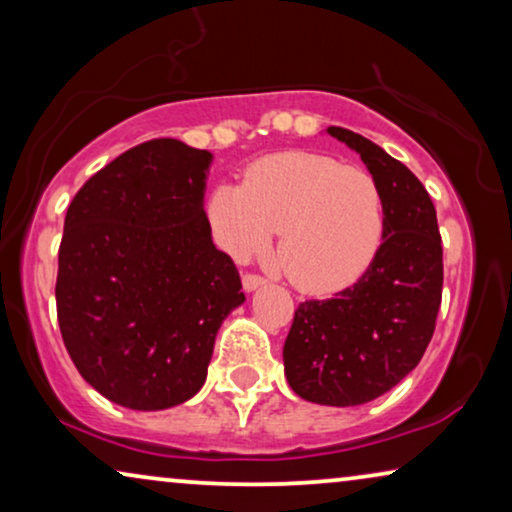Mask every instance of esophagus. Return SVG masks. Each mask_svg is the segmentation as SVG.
Listing matches in <instances>:
<instances>
[{
	"instance_id": "34e87169",
	"label": "esophagus",
	"mask_w": 512,
	"mask_h": 512,
	"mask_svg": "<svg viewBox=\"0 0 512 512\" xmlns=\"http://www.w3.org/2000/svg\"><path fill=\"white\" fill-rule=\"evenodd\" d=\"M242 284L247 291H254V289H258V286L265 284V277L258 275V272H247V275L242 277Z\"/></svg>"
}]
</instances>
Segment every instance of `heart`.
<instances>
[{
    "label": "heart",
    "mask_w": 512,
    "mask_h": 512,
    "mask_svg": "<svg viewBox=\"0 0 512 512\" xmlns=\"http://www.w3.org/2000/svg\"><path fill=\"white\" fill-rule=\"evenodd\" d=\"M207 216L237 261L263 254L279 235L277 261L305 293L352 286L375 261L384 200L366 170L321 153L284 151L256 160L242 186L214 188Z\"/></svg>",
    "instance_id": "1"
}]
</instances>
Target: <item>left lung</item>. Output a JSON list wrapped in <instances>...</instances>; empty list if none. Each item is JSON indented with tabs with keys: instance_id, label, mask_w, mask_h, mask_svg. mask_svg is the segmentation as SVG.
Here are the masks:
<instances>
[{
	"instance_id": "1",
	"label": "left lung",
	"mask_w": 512,
	"mask_h": 512,
	"mask_svg": "<svg viewBox=\"0 0 512 512\" xmlns=\"http://www.w3.org/2000/svg\"><path fill=\"white\" fill-rule=\"evenodd\" d=\"M328 132L361 153L380 186L384 240L359 282L298 305L284 373L305 401L345 408L387 394L422 361L443 298V240L429 193L401 160L352 130Z\"/></svg>"
}]
</instances>
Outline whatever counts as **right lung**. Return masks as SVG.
Listing matches in <instances>:
<instances>
[{"mask_svg":"<svg viewBox=\"0 0 512 512\" xmlns=\"http://www.w3.org/2000/svg\"><path fill=\"white\" fill-rule=\"evenodd\" d=\"M209 163L205 149L149 139L67 207L55 282L62 340L83 380L125 408L165 410L198 394L216 333L244 300L202 209Z\"/></svg>","mask_w":512,"mask_h":512,"instance_id":"add662e5","label":"right lung"}]
</instances>
